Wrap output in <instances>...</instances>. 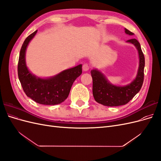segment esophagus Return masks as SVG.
Masks as SVG:
<instances>
[{
	"label": "esophagus",
	"mask_w": 161,
	"mask_h": 161,
	"mask_svg": "<svg viewBox=\"0 0 161 161\" xmlns=\"http://www.w3.org/2000/svg\"><path fill=\"white\" fill-rule=\"evenodd\" d=\"M89 69V66L87 64H84L82 65V70L84 71H88Z\"/></svg>",
	"instance_id": "34e87169"
}]
</instances>
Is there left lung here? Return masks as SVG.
Here are the masks:
<instances>
[{
  "label": "left lung",
  "mask_w": 161,
  "mask_h": 161,
  "mask_svg": "<svg viewBox=\"0 0 161 161\" xmlns=\"http://www.w3.org/2000/svg\"><path fill=\"white\" fill-rule=\"evenodd\" d=\"M125 33L129 36L134 35L132 32L125 28ZM126 42L132 43L138 52L139 66L134 80L125 86H117L111 84L103 73L97 69L91 71L94 99L97 103L105 106L115 107L128 103L140 91L143 84L145 60L140 44L136 39H131Z\"/></svg>",
  "instance_id": "obj_1"
}]
</instances>
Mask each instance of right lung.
I'll return each instance as SVG.
<instances>
[{
  "instance_id": "obj_1",
  "label": "right lung",
  "mask_w": 161,
  "mask_h": 161,
  "mask_svg": "<svg viewBox=\"0 0 161 161\" xmlns=\"http://www.w3.org/2000/svg\"><path fill=\"white\" fill-rule=\"evenodd\" d=\"M37 31L25 39L21 48L18 62L19 79L26 95L36 103L47 105L60 104L67 99L73 82L82 74V64L51 77L40 78L33 75L27 66L25 53L29 43Z\"/></svg>"
}]
</instances>
